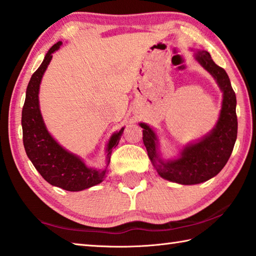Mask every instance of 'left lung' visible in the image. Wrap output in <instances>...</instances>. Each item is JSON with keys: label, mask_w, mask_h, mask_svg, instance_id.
<instances>
[{"label": "left lung", "mask_w": 256, "mask_h": 256, "mask_svg": "<svg viewBox=\"0 0 256 256\" xmlns=\"http://www.w3.org/2000/svg\"><path fill=\"white\" fill-rule=\"evenodd\" d=\"M196 59L215 78L222 92V106L215 128L197 143L184 148L176 160L164 161L156 153V136L146 124L143 128V143L148 156L162 178L181 184H196L220 174L233 152L238 138L236 95L226 72L217 66L208 51H198Z\"/></svg>", "instance_id": "left-lung-1"}]
</instances>
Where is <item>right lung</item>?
I'll list each match as a JSON object with an SVG mask.
<instances>
[{
    "label": "right lung",
    "instance_id": "1",
    "mask_svg": "<svg viewBox=\"0 0 256 256\" xmlns=\"http://www.w3.org/2000/svg\"><path fill=\"white\" fill-rule=\"evenodd\" d=\"M62 42L49 49L42 64L36 69L28 84L24 105L22 108L23 146L34 168L50 184L68 192H80L103 181L105 170H96L86 166L80 159L64 150L56 142L44 126L39 108V86L44 72ZM124 128L113 134L108 144V162L110 164L112 148L118 146Z\"/></svg>",
    "mask_w": 256,
    "mask_h": 256
}]
</instances>
